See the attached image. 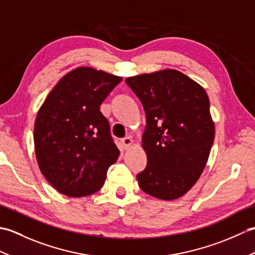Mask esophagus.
<instances>
[{
    "mask_svg": "<svg viewBox=\"0 0 255 255\" xmlns=\"http://www.w3.org/2000/svg\"><path fill=\"white\" fill-rule=\"evenodd\" d=\"M132 143H133V140L131 139V137H126V138L122 139V144H123L124 149H128Z\"/></svg>",
    "mask_w": 255,
    "mask_h": 255,
    "instance_id": "1",
    "label": "esophagus"
}]
</instances>
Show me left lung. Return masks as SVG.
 Segmentation results:
<instances>
[{
  "instance_id": "1",
  "label": "left lung",
  "mask_w": 255,
  "mask_h": 255,
  "mask_svg": "<svg viewBox=\"0 0 255 255\" xmlns=\"http://www.w3.org/2000/svg\"><path fill=\"white\" fill-rule=\"evenodd\" d=\"M126 83L147 117L142 148L148 163L137 174L139 186L159 199L182 197L203 173L214 142L208 95L173 69L127 78Z\"/></svg>"
}]
</instances>
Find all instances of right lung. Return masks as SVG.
I'll use <instances>...</instances> for the list:
<instances>
[{
	"mask_svg": "<svg viewBox=\"0 0 255 255\" xmlns=\"http://www.w3.org/2000/svg\"><path fill=\"white\" fill-rule=\"evenodd\" d=\"M122 80L93 68L74 69L55 85L38 111L34 129L37 162L59 193L84 197L104 185L119 150L100 107Z\"/></svg>",
	"mask_w": 255,
	"mask_h": 255,
	"instance_id": "obj_1",
	"label": "right lung"
}]
</instances>
